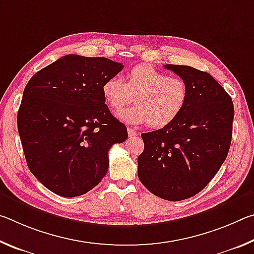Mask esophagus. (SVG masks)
Returning a JSON list of instances; mask_svg holds the SVG:
<instances>
[{"label":"esophagus","instance_id":"1","mask_svg":"<svg viewBox=\"0 0 254 254\" xmlns=\"http://www.w3.org/2000/svg\"><path fill=\"white\" fill-rule=\"evenodd\" d=\"M127 134H128V136H130V137H133V136H135L137 134V132L135 131V128L127 127Z\"/></svg>","mask_w":254,"mask_h":254}]
</instances>
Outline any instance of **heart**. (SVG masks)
I'll return each instance as SVG.
<instances>
[{
  "instance_id": "b5f03b06",
  "label": "heart",
  "mask_w": 254,
  "mask_h": 254,
  "mask_svg": "<svg viewBox=\"0 0 254 254\" xmlns=\"http://www.w3.org/2000/svg\"><path fill=\"white\" fill-rule=\"evenodd\" d=\"M107 106L113 112L121 111L132 101L135 105L120 112L118 118L131 124H149L153 128L170 126L187 105L189 88L179 77H171L149 65H137L127 72V81L112 76L102 86Z\"/></svg>"
}]
</instances>
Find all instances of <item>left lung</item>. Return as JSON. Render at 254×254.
<instances>
[{
	"label": "left lung",
	"instance_id": "left-lung-1",
	"mask_svg": "<svg viewBox=\"0 0 254 254\" xmlns=\"http://www.w3.org/2000/svg\"><path fill=\"white\" fill-rule=\"evenodd\" d=\"M165 68L186 81L188 102L170 126L141 134L137 176L153 195L178 201L198 194L220 170L230 150L234 106L208 72L183 65Z\"/></svg>",
	"mask_w": 254,
	"mask_h": 254
}]
</instances>
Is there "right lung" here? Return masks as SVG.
<instances>
[{
	"mask_svg": "<svg viewBox=\"0 0 254 254\" xmlns=\"http://www.w3.org/2000/svg\"><path fill=\"white\" fill-rule=\"evenodd\" d=\"M123 69L104 57L67 55L36 72L25 86L18 130L28 167L63 197L84 195L109 169V150L127 139L111 114L103 83Z\"/></svg>",
	"mask_w": 254,
	"mask_h": 254,
	"instance_id": "1",
	"label": "right lung"
}]
</instances>
